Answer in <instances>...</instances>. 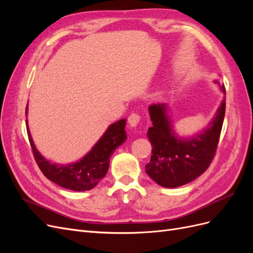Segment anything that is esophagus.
Masks as SVG:
<instances>
[{"instance_id":"obj_1","label":"esophagus","mask_w":253,"mask_h":253,"mask_svg":"<svg viewBox=\"0 0 253 253\" xmlns=\"http://www.w3.org/2000/svg\"><path fill=\"white\" fill-rule=\"evenodd\" d=\"M127 121H128V125L131 126H136L137 125L139 124V121H140V116L138 114H131L128 116V119H127Z\"/></svg>"}]
</instances>
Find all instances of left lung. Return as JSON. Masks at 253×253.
Wrapping results in <instances>:
<instances>
[{
  "label": "left lung",
  "mask_w": 253,
  "mask_h": 253,
  "mask_svg": "<svg viewBox=\"0 0 253 253\" xmlns=\"http://www.w3.org/2000/svg\"><path fill=\"white\" fill-rule=\"evenodd\" d=\"M221 91L224 85L216 81ZM226 100L221 101L215 116L203 132L192 137L181 138L175 134L168 108L165 103L152 104L149 113L153 126L148 129L152 144L150 163L145 172L165 188H177L194 180L208 169L215 154L223 126Z\"/></svg>",
  "instance_id": "1"
}]
</instances>
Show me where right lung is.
<instances>
[{
	"instance_id": "right-lung-1",
	"label": "right lung",
	"mask_w": 253,
	"mask_h": 253,
	"mask_svg": "<svg viewBox=\"0 0 253 253\" xmlns=\"http://www.w3.org/2000/svg\"><path fill=\"white\" fill-rule=\"evenodd\" d=\"M126 124V119H120L115 124H112L85 156L82 157L79 162L67 165L52 164L46 158H44L35 147L28 128L27 120L26 127L35 159L42 173L46 176V178L65 189L73 191H86L93 189L108 172L110 158L113 153L126 139V133L125 129Z\"/></svg>"
}]
</instances>
